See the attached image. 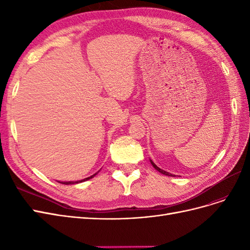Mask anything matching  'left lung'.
I'll return each mask as SVG.
<instances>
[{"label": "left lung", "instance_id": "obj_1", "mask_svg": "<svg viewBox=\"0 0 250 250\" xmlns=\"http://www.w3.org/2000/svg\"><path fill=\"white\" fill-rule=\"evenodd\" d=\"M150 163H151V165L153 166L154 169H155V170H157V171L160 172V173H162V174H165V175H167V176H175V175H172L171 173H169V172H167V171H164V170H162L161 168H158L157 166H156V165H155V164H154L152 161H151V160H150Z\"/></svg>", "mask_w": 250, "mask_h": 250}]
</instances>
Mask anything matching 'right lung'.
Instances as JSON below:
<instances>
[{
    "label": "right lung",
    "mask_w": 250,
    "mask_h": 250,
    "mask_svg": "<svg viewBox=\"0 0 250 250\" xmlns=\"http://www.w3.org/2000/svg\"><path fill=\"white\" fill-rule=\"evenodd\" d=\"M97 173H98V172H97ZM97 173H95V174H93L92 176L86 177V178L82 179V180H77V181H58V183L62 184V185H74V184H79V183H83V181H85V180H88V179H90V178H93L95 175H97Z\"/></svg>",
    "instance_id": "1"
}]
</instances>
